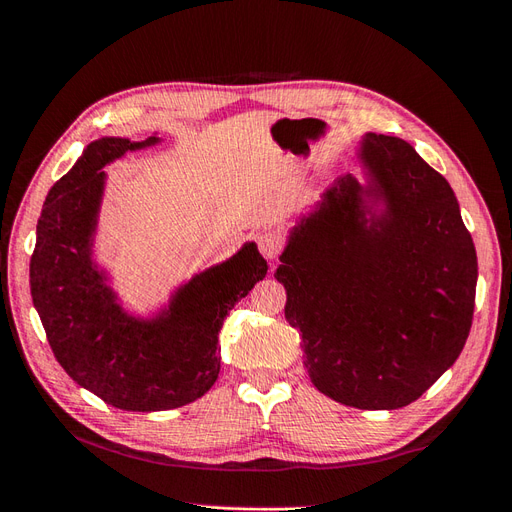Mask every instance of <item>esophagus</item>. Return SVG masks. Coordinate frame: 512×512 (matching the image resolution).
<instances>
[{"mask_svg":"<svg viewBox=\"0 0 512 512\" xmlns=\"http://www.w3.org/2000/svg\"><path fill=\"white\" fill-rule=\"evenodd\" d=\"M282 247H284V241L280 237V232L262 230L258 235V250L267 260H275L277 256H280Z\"/></svg>","mask_w":512,"mask_h":512,"instance_id":"1","label":"esophagus"}]
</instances>
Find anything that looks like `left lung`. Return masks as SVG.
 Listing matches in <instances>:
<instances>
[{
  "label": "left lung",
  "instance_id": "left-lung-1",
  "mask_svg": "<svg viewBox=\"0 0 512 512\" xmlns=\"http://www.w3.org/2000/svg\"><path fill=\"white\" fill-rule=\"evenodd\" d=\"M350 173L301 213L275 269L303 363L359 410L412 404L466 344L478 262L448 181L410 143L367 132Z\"/></svg>",
  "mask_w": 512,
  "mask_h": 512
}]
</instances>
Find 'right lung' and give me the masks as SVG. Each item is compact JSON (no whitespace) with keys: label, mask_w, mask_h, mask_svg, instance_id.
<instances>
[{"label":"right lung","mask_w":512,"mask_h":512,"mask_svg":"<svg viewBox=\"0 0 512 512\" xmlns=\"http://www.w3.org/2000/svg\"><path fill=\"white\" fill-rule=\"evenodd\" d=\"M160 141L153 134L89 143L49 190L29 262L34 307L59 365L106 404L132 412L181 408L211 389L220 374L224 318L267 275V260L250 241L175 288L153 316L130 314L119 303L111 277L94 260L104 166Z\"/></svg>","instance_id":"right-lung-1"}]
</instances>
